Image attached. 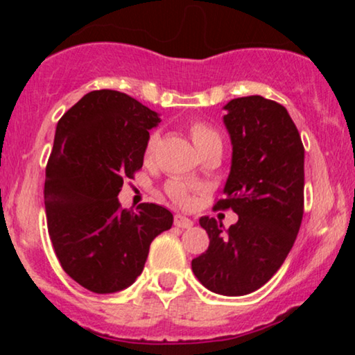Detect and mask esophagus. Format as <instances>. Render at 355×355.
Wrapping results in <instances>:
<instances>
[{
	"mask_svg": "<svg viewBox=\"0 0 355 355\" xmlns=\"http://www.w3.org/2000/svg\"><path fill=\"white\" fill-rule=\"evenodd\" d=\"M174 226L178 227H182V230H191L193 226V221L189 220V218L182 216V215H176L174 216Z\"/></svg>",
	"mask_w": 355,
	"mask_h": 355,
	"instance_id": "34e87169",
	"label": "esophagus"
}]
</instances>
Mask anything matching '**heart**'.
<instances>
[{
	"label": "heart",
	"mask_w": 355,
	"mask_h": 355,
	"mask_svg": "<svg viewBox=\"0 0 355 355\" xmlns=\"http://www.w3.org/2000/svg\"><path fill=\"white\" fill-rule=\"evenodd\" d=\"M189 135H191L193 145H196L200 153H203L205 150L211 147H218V145L221 147L220 134H218L210 124L203 123V121H193V123L189 125ZM157 140H158L157 134H152L147 139V144H145V150H144L145 159L152 158L155 147H157ZM166 192L176 203H181V205L189 203V193L186 191V187H184V184H181L179 181L168 182Z\"/></svg>",
	"instance_id": "obj_1"
}]
</instances>
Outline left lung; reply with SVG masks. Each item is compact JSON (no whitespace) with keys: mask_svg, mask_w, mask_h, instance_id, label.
<instances>
[{"mask_svg":"<svg viewBox=\"0 0 355 355\" xmlns=\"http://www.w3.org/2000/svg\"><path fill=\"white\" fill-rule=\"evenodd\" d=\"M232 164L225 197L215 210L239 215L223 230L202 216L210 245L192 260L207 289L245 295L261 288L284 263L304 215V145L288 110L260 95L241 96L225 106Z\"/></svg>","mask_w":355,"mask_h":355,"instance_id":"left-lung-1","label":"left lung"}]
</instances>
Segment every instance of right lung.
<instances>
[{
	"instance_id": "1",
	"label": "right lung",
	"mask_w": 355,
	"mask_h": 355,
	"mask_svg": "<svg viewBox=\"0 0 355 355\" xmlns=\"http://www.w3.org/2000/svg\"><path fill=\"white\" fill-rule=\"evenodd\" d=\"M158 123L140 101L106 89L84 95L58 121L43 191L48 234L62 270L92 293L132 284L152 241L173 225L164 207L140 203L132 211L118 200Z\"/></svg>"
}]
</instances>
